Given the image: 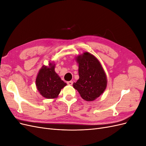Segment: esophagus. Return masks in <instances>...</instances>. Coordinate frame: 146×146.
I'll return each instance as SVG.
<instances>
[{"label":"esophagus","instance_id":"obj_1","mask_svg":"<svg viewBox=\"0 0 146 146\" xmlns=\"http://www.w3.org/2000/svg\"><path fill=\"white\" fill-rule=\"evenodd\" d=\"M67 83H68V85H72L73 82H72V81H69V82H67Z\"/></svg>","mask_w":146,"mask_h":146}]
</instances>
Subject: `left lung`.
I'll return each instance as SVG.
<instances>
[{
    "label": "left lung",
    "mask_w": 146,
    "mask_h": 146,
    "mask_svg": "<svg viewBox=\"0 0 146 146\" xmlns=\"http://www.w3.org/2000/svg\"><path fill=\"white\" fill-rule=\"evenodd\" d=\"M78 64L79 79L73 83L82 98L88 102L93 101L104 93L107 86L105 70L99 60L85 52L76 56Z\"/></svg>",
    "instance_id": "1"
}]
</instances>
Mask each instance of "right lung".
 I'll return each instance as SVG.
<instances>
[{"instance_id":"add662e5","label":"right lung","mask_w":146,"mask_h":146,"mask_svg":"<svg viewBox=\"0 0 146 146\" xmlns=\"http://www.w3.org/2000/svg\"><path fill=\"white\" fill-rule=\"evenodd\" d=\"M55 64L49 61L48 66L43 65L36 78V86L40 94L47 99L58 98L61 89L67 85L55 71Z\"/></svg>"}]
</instances>
